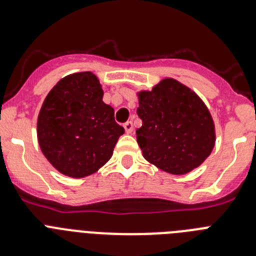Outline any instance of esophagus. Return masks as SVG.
<instances>
[{
    "label": "esophagus",
    "mask_w": 256,
    "mask_h": 256,
    "mask_svg": "<svg viewBox=\"0 0 256 256\" xmlns=\"http://www.w3.org/2000/svg\"><path fill=\"white\" fill-rule=\"evenodd\" d=\"M124 130H126V133H132L133 132V123H132V122H126V123H124Z\"/></svg>",
    "instance_id": "esophagus-1"
}]
</instances>
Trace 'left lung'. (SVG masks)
Instances as JSON below:
<instances>
[{"mask_svg": "<svg viewBox=\"0 0 256 256\" xmlns=\"http://www.w3.org/2000/svg\"><path fill=\"white\" fill-rule=\"evenodd\" d=\"M136 130L144 158L162 170L186 174L212 152L216 132L212 115L200 97L174 79L141 92Z\"/></svg>", "mask_w": 256, "mask_h": 256, "instance_id": "1", "label": "left lung"}]
</instances>
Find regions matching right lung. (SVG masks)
Returning a JSON list of instances; mask_svg holds the SVG:
<instances>
[{
	"label": "right lung",
	"instance_id": "1",
	"mask_svg": "<svg viewBox=\"0 0 256 256\" xmlns=\"http://www.w3.org/2000/svg\"><path fill=\"white\" fill-rule=\"evenodd\" d=\"M102 96L98 79L86 72L61 79L42 105L37 124L40 150L65 176L82 178L98 170L124 133Z\"/></svg>",
	"mask_w": 256,
	"mask_h": 256
}]
</instances>
